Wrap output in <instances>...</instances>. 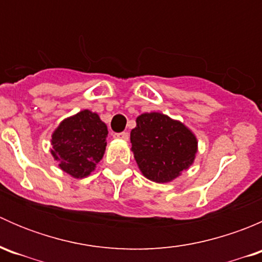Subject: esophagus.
Listing matches in <instances>:
<instances>
[{
  "mask_svg": "<svg viewBox=\"0 0 262 262\" xmlns=\"http://www.w3.org/2000/svg\"><path fill=\"white\" fill-rule=\"evenodd\" d=\"M115 138L118 139H123V141H128L129 139V134L126 133V132H121V133H116L114 134Z\"/></svg>",
  "mask_w": 262,
  "mask_h": 262,
  "instance_id": "34e87169",
  "label": "esophagus"
}]
</instances>
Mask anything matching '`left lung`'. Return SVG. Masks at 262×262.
<instances>
[{
    "mask_svg": "<svg viewBox=\"0 0 262 262\" xmlns=\"http://www.w3.org/2000/svg\"><path fill=\"white\" fill-rule=\"evenodd\" d=\"M136 121L132 152L144 178L165 184L194 163L198 139L184 123L155 112L141 114Z\"/></svg>",
    "mask_w": 262,
    "mask_h": 262,
    "instance_id": "1",
    "label": "left lung"
}]
</instances>
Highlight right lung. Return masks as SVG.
I'll return each instance as SVG.
<instances>
[{
	"label": "right lung",
	"instance_id": "1",
	"mask_svg": "<svg viewBox=\"0 0 262 262\" xmlns=\"http://www.w3.org/2000/svg\"><path fill=\"white\" fill-rule=\"evenodd\" d=\"M106 137L107 126L100 116L82 110L55 128L50 153L66 173L75 179L87 178L104 157Z\"/></svg>",
	"mask_w": 262,
	"mask_h": 262
}]
</instances>
